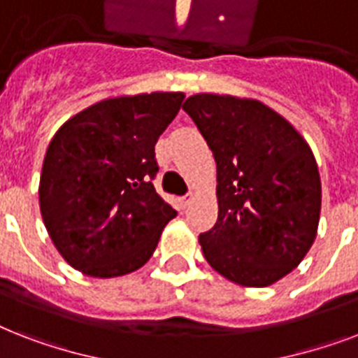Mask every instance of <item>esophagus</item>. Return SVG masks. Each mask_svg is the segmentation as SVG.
<instances>
[{
  "instance_id": "34e87169",
  "label": "esophagus",
  "mask_w": 358,
  "mask_h": 358,
  "mask_svg": "<svg viewBox=\"0 0 358 358\" xmlns=\"http://www.w3.org/2000/svg\"><path fill=\"white\" fill-rule=\"evenodd\" d=\"M191 201H193V195H185V196H182V199H180V204H182V208H187L191 204Z\"/></svg>"
}]
</instances>
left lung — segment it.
I'll use <instances>...</instances> for the list:
<instances>
[{
  "label": "left lung",
  "mask_w": 358,
  "mask_h": 358,
  "mask_svg": "<svg viewBox=\"0 0 358 358\" xmlns=\"http://www.w3.org/2000/svg\"><path fill=\"white\" fill-rule=\"evenodd\" d=\"M184 111L217 163V223L199 236L204 258L232 282L264 288L299 266L314 243L322 182L303 135L266 103L193 94Z\"/></svg>",
  "instance_id": "8db88e82"
}]
</instances>
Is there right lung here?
Instances as JSON below:
<instances>
[{
	"mask_svg": "<svg viewBox=\"0 0 358 358\" xmlns=\"http://www.w3.org/2000/svg\"><path fill=\"white\" fill-rule=\"evenodd\" d=\"M184 92L113 96L57 129L42 165V221L64 260L89 277L113 278L150 260L176 210L152 180L159 135Z\"/></svg>",
	"mask_w": 358,
	"mask_h": 358,
	"instance_id": "right-lung-1",
	"label": "right lung"
}]
</instances>
